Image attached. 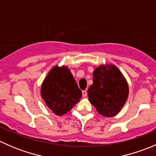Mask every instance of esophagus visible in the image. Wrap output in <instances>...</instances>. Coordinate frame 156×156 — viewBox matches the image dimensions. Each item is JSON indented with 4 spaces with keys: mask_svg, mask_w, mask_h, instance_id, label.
<instances>
[{
    "mask_svg": "<svg viewBox=\"0 0 156 156\" xmlns=\"http://www.w3.org/2000/svg\"><path fill=\"white\" fill-rule=\"evenodd\" d=\"M87 91L86 90H83L82 91V96H83V97H87Z\"/></svg>",
    "mask_w": 156,
    "mask_h": 156,
    "instance_id": "34e87169",
    "label": "esophagus"
}]
</instances>
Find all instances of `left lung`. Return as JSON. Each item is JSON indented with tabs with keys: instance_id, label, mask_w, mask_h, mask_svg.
I'll return each instance as SVG.
<instances>
[{
	"instance_id": "obj_1",
	"label": "left lung",
	"mask_w": 156,
	"mask_h": 156,
	"mask_svg": "<svg viewBox=\"0 0 156 156\" xmlns=\"http://www.w3.org/2000/svg\"><path fill=\"white\" fill-rule=\"evenodd\" d=\"M129 94L127 82L117 66L100 65L93 72V84L87 90L88 100L105 117L119 114Z\"/></svg>"
}]
</instances>
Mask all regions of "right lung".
Segmentation results:
<instances>
[{
  "label": "right lung",
  "instance_id": "right-lung-1",
  "mask_svg": "<svg viewBox=\"0 0 156 156\" xmlns=\"http://www.w3.org/2000/svg\"><path fill=\"white\" fill-rule=\"evenodd\" d=\"M41 96L56 115L66 114L80 101L82 92L68 67L55 66L42 82Z\"/></svg>",
  "mask_w": 156,
  "mask_h": 156
}]
</instances>
